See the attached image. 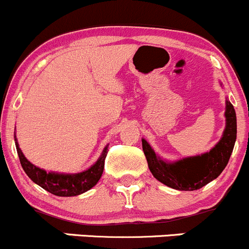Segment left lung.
I'll return each mask as SVG.
<instances>
[{"instance_id": "obj_1", "label": "left lung", "mask_w": 249, "mask_h": 249, "mask_svg": "<svg viewBox=\"0 0 249 249\" xmlns=\"http://www.w3.org/2000/svg\"><path fill=\"white\" fill-rule=\"evenodd\" d=\"M224 115L225 128L220 140L202 155L184 157L177 161H166L154 151L146 140L142 139V151L152 176L164 185L180 191L198 190L218 178L230 160L237 134L236 112L228 98L225 100Z\"/></svg>"}]
</instances>
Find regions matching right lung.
Segmentation results:
<instances>
[{
    "label": "right lung",
    "mask_w": 249,
    "mask_h": 249,
    "mask_svg": "<svg viewBox=\"0 0 249 249\" xmlns=\"http://www.w3.org/2000/svg\"><path fill=\"white\" fill-rule=\"evenodd\" d=\"M14 142H16L17 152H18L21 167H23L24 172L28 174L29 178L48 193L55 196H61V197L81 195L97 185L99 179L102 178L103 171H104L105 157H107V147H109V144H107L97 162L86 171L80 172V173H58V172H47L31 163L24 156L23 151L19 147L16 133H14Z\"/></svg>",
    "instance_id": "obj_1"
}]
</instances>
